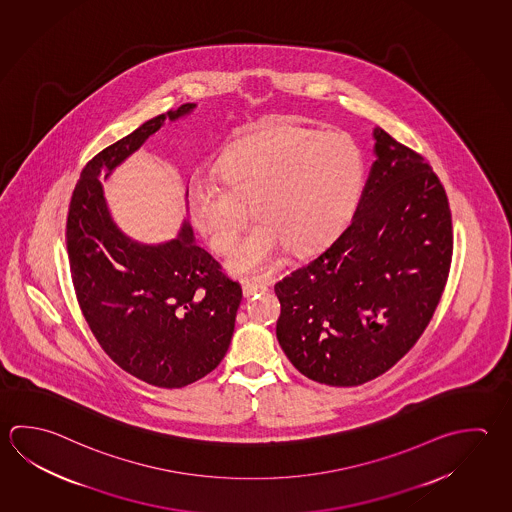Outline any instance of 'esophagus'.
<instances>
[{
	"label": "esophagus",
	"mask_w": 512,
	"mask_h": 512,
	"mask_svg": "<svg viewBox=\"0 0 512 512\" xmlns=\"http://www.w3.org/2000/svg\"><path fill=\"white\" fill-rule=\"evenodd\" d=\"M242 290L245 298H251V296L258 294V292H265V290H267V285H263V283H256V281H245L242 285Z\"/></svg>",
	"instance_id": "esophagus-1"
}]
</instances>
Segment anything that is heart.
<instances>
[{
    "label": "heart",
    "instance_id": "obj_1",
    "mask_svg": "<svg viewBox=\"0 0 512 512\" xmlns=\"http://www.w3.org/2000/svg\"><path fill=\"white\" fill-rule=\"evenodd\" d=\"M220 182L195 178L187 204L196 229L218 254L231 251L247 205L258 220L236 245L227 269L247 276L270 269L283 245L319 251L352 220L364 187V160L343 133L263 124L220 162Z\"/></svg>",
    "mask_w": 512,
    "mask_h": 512
}]
</instances>
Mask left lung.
Segmentation results:
<instances>
[{
    "mask_svg": "<svg viewBox=\"0 0 512 512\" xmlns=\"http://www.w3.org/2000/svg\"><path fill=\"white\" fill-rule=\"evenodd\" d=\"M375 162L354 218L325 252L276 283L279 346L312 381L359 386L408 354L446 287V191L419 153L373 128Z\"/></svg>",
    "mask_w": 512,
    "mask_h": 512,
    "instance_id": "obj_1",
    "label": "left lung"
}]
</instances>
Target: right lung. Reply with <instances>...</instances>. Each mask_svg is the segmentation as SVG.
<instances>
[{"mask_svg":"<svg viewBox=\"0 0 512 512\" xmlns=\"http://www.w3.org/2000/svg\"><path fill=\"white\" fill-rule=\"evenodd\" d=\"M195 103L157 115L86 164L68 209L66 249L75 294L95 339L140 381L184 388L213 372L233 339L242 287L198 247L189 220L166 242L133 240L113 220L104 182L166 122Z\"/></svg>","mask_w":512,"mask_h":512,"instance_id":"right-lung-1","label":"right lung"}]
</instances>
